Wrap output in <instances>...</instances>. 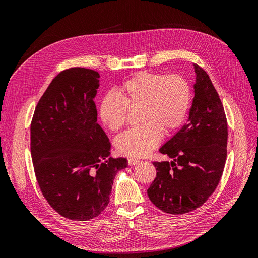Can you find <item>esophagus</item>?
Segmentation results:
<instances>
[{"label":"esophagus","mask_w":258,"mask_h":258,"mask_svg":"<svg viewBox=\"0 0 258 258\" xmlns=\"http://www.w3.org/2000/svg\"><path fill=\"white\" fill-rule=\"evenodd\" d=\"M140 161L138 160V159H128V165L129 166H136V165H138Z\"/></svg>","instance_id":"obj_1"}]
</instances>
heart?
<instances>
[{"mask_svg":"<svg viewBox=\"0 0 258 258\" xmlns=\"http://www.w3.org/2000/svg\"><path fill=\"white\" fill-rule=\"evenodd\" d=\"M106 95L100 103L99 116L113 132L126 124L128 110L140 108L139 127L130 129L116 141L120 155L140 158L150 154L161 141L183 126L188 115L192 92L190 84L179 74L139 72Z\"/></svg>","mask_w":258,"mask_h":258,"instance_id":"b5f03b06","label":"heart"}]
</instances>
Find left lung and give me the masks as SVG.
Listing matches in <instances>:
<instances>
[{"label": "left lung", "instance_id": "1", "mask_svg": "<svg viewBox=\"0 0 258 258\" xmlns=\"http://www.w3.org/2000/svg\"><path fill=\"white\" fill-rule=\"evenodd\" d=\"M195 96L184 127L159 152L172 161H154L156 177L148 198L169 214L201 207L221 181L227 157L228 127L224 106L209 75L198 64Z\"/></svg>", "mask_w": 258, "mask_h": 258}]
</instances>
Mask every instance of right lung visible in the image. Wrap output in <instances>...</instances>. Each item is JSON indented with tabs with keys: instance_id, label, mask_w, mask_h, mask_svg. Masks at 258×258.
<instances>
[{
	"instance_id": "right-lung-1",
	"label": "right lung",
	"mask_w": 258,
	"mask_h": 258,
	"mask_svg": "<svg viewBox=\"0 0 258 258\" xmlns=\"http://www.w3.org/2000/svg\"><path fill=\"white\" fill-rule=\"evenodd\" d=\"M99 73L60 72L38 101L31 121V157L49 206L72 221H90L110 202L113 179L126 158H108L111 143L97 122Z\"/></svg>"
}]
</instances>
